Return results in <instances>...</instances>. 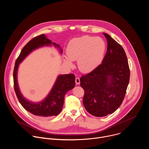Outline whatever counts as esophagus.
<instances>
[{
  "instance_id": "obj_1",
  "label": "esophagus",
  "mask_w": 149,
  "mask_h": 149,
  "mask_svg": "<svg viewBox=\"0 0 149 149\" xmlns=\"http://www.w3.org/2000/svg\"><path fill=\"white\" fill-rule=\"evenodd\" d=\"M75 83L77 85H79L80 84V80H79V78L78 77L75 78Z\"/></svg>"
}]
</instances>
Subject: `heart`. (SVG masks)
<instances>
[{
    "label": "heart",
    "mask_w": 149,
    "mask_h": 149,
    "mask_svg": "<svg viewBox=\"0 0 149 149\" xmlns=\"http://www.w3.org/2000/svg\"><path fill=\"white\" fill-rule=\"evenodd\" d=\"M105 49V42L100 37L86 35L74 38L67 45L68 56H65L63 61L69 67H72V61L78 60L80 71L89 72L101 64Z\"/></svg>",
    "instance_id": "1"
}]
</instances>
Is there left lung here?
<instances>
[{"label": "left lung", "mask_w": 149, "mask_h": 149, "mask_svg": "<svg viewBox=\"0 0 149 149\" xmlns=\"http://www.w3.org/2000/svg\"><path fill=\"white\" fill-rule=\"evenodd\" d=\"M107 41V51L102 63L80 78L84 90L85 109L95 117L113 113L124 98L130 80V68L123 48L109 35L103 33Z\"/></svg>", "instance_id": "left-lung-1"}]
</instances>
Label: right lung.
Wrapping results in <instances>:
<instances>
[{"instance_id":"add662e5","label":"right lung","mask_w":149,"mask_h":149,"mask_svg":"<svg viewBox=\"0 0 149 149\" xmlns=\"http://www.w3.org/2000/svg\"><path fill=\"white\" fill-rule=\"evenodd\" d=\"M52 42L42 34L29 41L21 51L16 60L13 70L14 90L17 98L22 107L32 114L42 118L57 116L61 111L67 92L75 87V75L73 74L59 75L48 97L39 103H33L25 100L21 95L17 82V71L19 63L33 50L44 45H50ZM52 44L59 48L54 42ZM61 52L62 50L61 49Z\"/></svg>"}]
</instances>
